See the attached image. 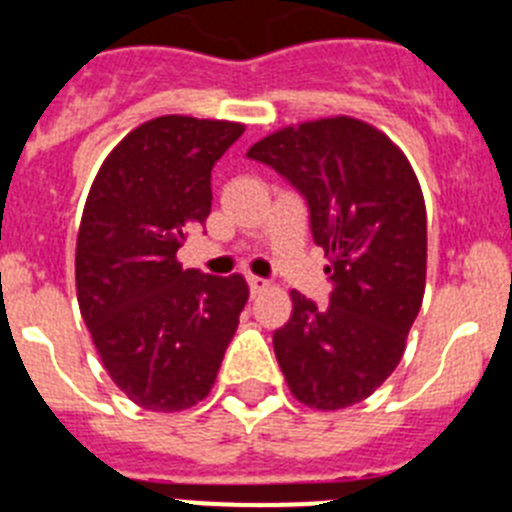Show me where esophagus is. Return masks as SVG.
Masks as SVG:
<instances>
[{
    "instance_id": "34e87169",
    "label": "esophagus",
    "mask_w": 512,
    "mask_h": 512,
    "mask_svg": "<svg viewBox=\"0 0 512 512\" xmlns=\"http://www.w3.org/2000/svg\"><path fill=\"white\" fill-rule=\"evenodd\" d=\"M269 287V282L261 277H248V289H251V295H259V292H264V289Z\"/></svg>"
}]
</instances>
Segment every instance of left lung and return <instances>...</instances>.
Returning <instances> with one entry per match:
<instances>
[{
    "instance_id": "obj_1",
    "label": "left lung",
    "mask_w": 512,
    "mask_h": 512,
    "mask_svg": "<svg viewBox=\"0 0 512 512\" xmlns=\"http://www.w3.org/2000/svg\"><path fill=\"white\" fill-rule=\"evenodd\" d=\"M248 158L305 197L325 251L328 305L292 292L274 333L289 390L318 410L366 400L395 372L425 292L428 223L408 158L354 117L302 122L259 140Z\"/></svg>"
}]
</instances>
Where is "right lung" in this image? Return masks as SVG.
<instances>
[{"mask_svg": "<svg viewBox=\"0 0 512 512\" xmlns=\"http://www.w3.org/2000/svg\"><path fill=\"white\" fill-rule=\"evenodd\" d=\"M225 120L166 115L135 128L89 189L76 292L104 369L135 405L205 400L248 300L241 274L182 269L176 251L212 207V166L243 135Z\"/></svg>", "mask_w": 512, "mask_h": 512, "instance_id": "add662e5", "label": "right lung"}]
</instances>
